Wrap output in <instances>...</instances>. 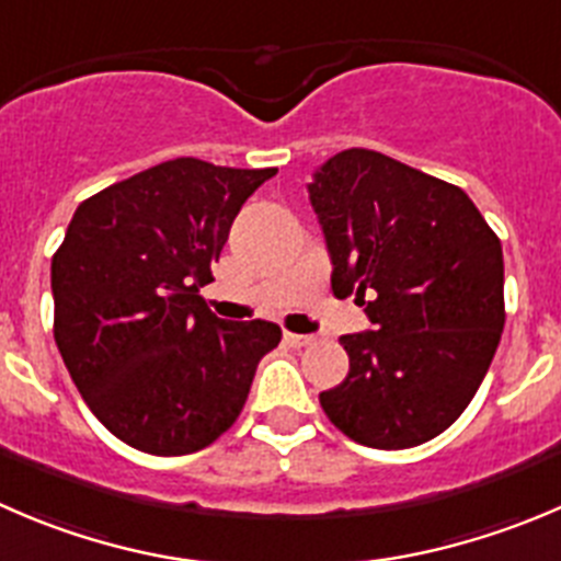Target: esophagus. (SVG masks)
<instances>
[{"mask_svg": "<svg viewBox=\"0 0 561 561\" xmlns=\"http://www.w3.org/2000/svg\"><path fill=\"white\" fill-rule=\"evenodd\" d=\"M285 342L290 347H307V345H312L314 342V336H309V334H293V331H285Z\"/></svg>", "mask_w": 561, "mask_h": 561, "instance_id": "obj_1", "label": "esophagus"}]
</instances>
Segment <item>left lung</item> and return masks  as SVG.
Here are the masks:
<instances>
[{
    "mask_svg": "<svg viewBox=\"0 0 561 561\" xmlns=\"http://www.w3.org/2000/svg\"><path fill=\"white\" fill-rule=\"evenodd\" d=\"M336 298L373 329L340 336L345 380L325 416L373 449L431 442L466 411L504 329L502 241L463 188L364 148L331 156L309 183Z\"/></svg>",
    "mask_w": 561,
    "mask_h": 561,
    "instance_id": "1",
    "label": "left lung"
}]
</instances>
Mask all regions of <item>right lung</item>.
Returning <instances> with one entry per match:
<instances>
[{"label":"right lung","instance_id":"add662e5","mask_svg":"<svg viewBox=\"0 0 561 561\" xmlns=\"http://www.w3.org/2000/svg\"><path fill=\"white\" fill-rule=\"evenodd\" d=\"M276 170L175 159L76 208L51 260L54 340L90 411L148 455L230 431L282 329L216 318L199 287L241 205Z\"/></svg>","mask_w":561,"mask_h":561}]
</instances>
